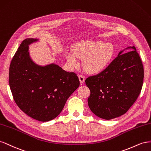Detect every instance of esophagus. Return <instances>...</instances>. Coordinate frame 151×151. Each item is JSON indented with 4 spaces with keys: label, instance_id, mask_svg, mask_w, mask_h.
Listing matches in <instances>:
<instances>
[{
    "label": "esophagus",
    "instance_id": "1",
    "mask_svg": "<svg viewBox=\"0 0 151 151\" xmlns=\"http://www.w3.org/2000/svg\"><path fill=\"white\" fill-rule=\"evenodd\" d=\"M78 78L80 80V83H83L85 81V76L82 75H78Z\"/></svg>",
    "mask_w": 151,
    "mask_h": 151
}]
</instances>
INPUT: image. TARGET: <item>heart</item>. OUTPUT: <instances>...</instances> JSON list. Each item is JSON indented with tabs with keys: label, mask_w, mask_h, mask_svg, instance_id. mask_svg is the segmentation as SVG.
Here are the masks:
<instances>
[{
	"label": "heart",
	"mask_w": 151,
	"mask_h": 151,
	"mask_svg": "<svg viewBox=\"0 0 151 151\" xmlns=\"http://www.w3.org/2000/svg\"><path fill=\"white\" fill-rule=\"evenodd\" d=\"M114 47L111 43L101 40L85 41L76 45L73 53L66 54L68 63L72 67L78 65V58H83V66L89 73H97L104 70L111 62L114 55Z\"/></svg>",
	"instance_id": "obj_1"
}]
</instances>
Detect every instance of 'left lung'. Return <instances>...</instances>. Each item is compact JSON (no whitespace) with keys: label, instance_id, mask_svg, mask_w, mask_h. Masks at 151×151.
<instances>
[{"label":"left lung","instance_id":"left-lung-1","mask_svg":"<svg viewBox=\"0 0 151 151\" xmlns=\"http://www.w3.org/2000/svg\"><path fill=\"white\" fill-rule=\"evenodd\" d=\"M113 60L105 70L89 76L85 83L90 90L88 104L96 116L111 119L124 114L140 93L144 67L134 47Z\"/></svg>","mask_w":151,"mask_h":151}]
</instances>
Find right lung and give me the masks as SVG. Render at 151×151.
Returning <instances> with one entry per match:
<instances>
[{"label": "right lung", "mask_w": 151, "mask_h": 151, "mask_svg": "<svg viewBox=\"0 0 151 151\" xmlns=\"http://www.w3.org/2000/svg\"><path fill=\"white\" fill-rule=\"evenodd\" d=\"M37 40L27 38L21 42L11 62L9 83L21 110L38 121L48 122L61 113L80 81L75 73L66 72L56 64L42 67L34 63L28 45Z\"/></svg>", "instance_id": "right-lung-1"}]
</instances>
